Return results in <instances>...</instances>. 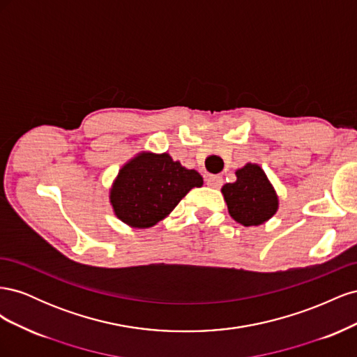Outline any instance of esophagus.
I'll return each mask as SVG.
<instances>
[{"mask_svg": "<svg viewBox=\"0 0 357 357\" xmlns=\"http://www.w3.org/2000/svg\"><path fill=\"white\" fill-rule=\"evenodd\" d=\"M205 183H207L210 188L218 189L223 185V178L220 176H208L207 178H205Z\"/></svg>", "mask_w": 357, "mask_h": 357, "instance_id": "1", "label": "esophagus"}]
</instances>
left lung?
Listing matches in <instances>:
<instances>
[{"label": "left lung", "instance_id": "8db88e82", "mask_svg": "<svg viewBox=\"0 0 357 357\" xmlns=\"http://www.w3.org/2000/svg\"><path fill=\"white\" fill-rule=\"evenodd\" d=\"M235 174L236 181L222 188L231 218L244 226H257L271 219L278 208V198L264 169L247 164Z\"/></svg>", "mask_w": 357, "mask_h": 357}]
</instances>
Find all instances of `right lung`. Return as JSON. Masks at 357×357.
<instances>
[{"mask_svg": "<svg viewBox=\"0 0 357 357\" xmlns=\"http://www.w3.org/2000/svg\"><path fill=\"white\" fill-rule=\"evenodd\" d=\"M201 186L198 172L181 167L169 155L139 153L119 171L110 202L122 222L150 228L167 218L192 188Z\"/></svg>", "mask_w": 357, "mask_h": 357, "instance_id": "1", "label": "right lung"}]
</instances>
